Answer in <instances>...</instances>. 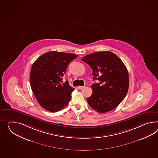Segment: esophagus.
<instances>
[{
  "mask_svg": "<svg viewBox=\"0 0 158 158\" xmlns=\"http://www.w3.org/2000/svg\"><path fill=\"white\" fill-rule=\"evenodd\" d=\"M85 87V86H78V87H77V88L78 89H82V88H84Z\"/></svg>",
  "mask_w": 158,
  "mask_h": 158,
  "instance_id": "esophagus-1",
  "label": "esophagus"
}]
</instances>
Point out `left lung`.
I'll list each match as a JSON object with an SVG mask.
<instances>
[{"mask_svg":"<svg viewBox=\"0 0 158 158\" xmlns=\"http://www.w3.org/2000/svg\"><path fill=\"white\" fill-rule=\"evenodd\" d=\"M92 69V94L86 98L91 108L99 113L116 108L126 97L129 88V76L126 66L109 51L91 53L81 59Z\"/></svg>","mask_w":158,"mask_h":158,"instance_id":"8db88e82","label":"left lung"}]
</instances>
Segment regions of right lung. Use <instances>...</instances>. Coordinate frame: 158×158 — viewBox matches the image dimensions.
<instances>
[{
	"mask_svg": "<svg viewBox=\"0 0 158 158\" xmlns=\"http://www.w3.org/2000/svg\"><path fill=\"white\" fill-rule=\"evenodd\" d=\"M78 57L72 53L50 52L35 61L30 71L32 92L42 108L51 112L64 108L71 100L74 89L64 76L69 63Z\"/></svg>",
	"mask_w": 158,
	"mask_h": 158,
	"instance_id": "add662e5",
	"label": "right lung"
}]
</instances>
